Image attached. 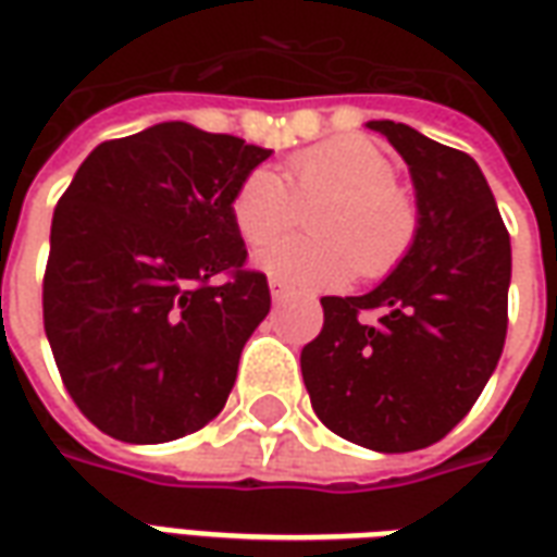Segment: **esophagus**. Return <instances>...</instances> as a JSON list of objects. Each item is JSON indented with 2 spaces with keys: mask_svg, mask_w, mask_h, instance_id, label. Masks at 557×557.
<instances>
[{
  "mask_svg": "<svg viewBox=\"0 0 557 557\" xmlns=\"http://www.w3.org/2000/svg\"><path fill=\"white\" fill-rule=\"evenodd\" d=\"M268 286H271V298H274V304L286 301V298H289V295H292L289 286H286V283H283V280H277V277L268 280Z\"/></svg>",
  "mask_w": 557,
  "mask_h": 557,
  "instance_id": "obj_1",
  "label": "esophagus"
}]
</instances>
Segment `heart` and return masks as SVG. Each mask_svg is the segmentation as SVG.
<instances>
[{
	"instance_id": "b5f03b06",
	"label": "heart",
	"mask_w": 557,
	"mask_h": 557,
	"mask_svg": "<svg viewBox=\"0 0 557 557\" xmlns=\"http://www.w3.org/2000/svg\"><path fill=\"white\" fill-rule=\"evenodd\" d=\"M277 172L259 166L235 187L232 223L247 247L274 242L292 226L298 202H315V235H295L271 244L256 265L271 277L301 289H334L358 271L382 280L397 271L418 242L420 214L397 184V163L367 137H334L292 154Z\"/></svg>"
}]
</instances>
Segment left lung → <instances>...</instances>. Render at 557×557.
I'll return each mask as SVG.
<instances>
[{
  "mask_svg": "<svg viewBox=\"0 0 557 557\" xmlns=\"http://www.w3.org/2000/svg\"><path fill=\"white\" fill-rule=\"evenodd\" d=\"M370 127L409 163L418 242L373 292L322 298L325 325L304 346L301 373L327 430L409 454L466 418L502 358L510 235L474 158L399 122Z\"/></svg>",
  "mask_w": 557,
  "mask_h": 557,
  "instance_id": "left-lung-1",
  "label": "left lung"
}]
</instances>
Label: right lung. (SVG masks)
Segmentation results:
<instances>
[{
  "instance_id": "add662e5",
  "label": "right lung",
  "mask_w": 557,
  "mask_h": 557,
  "mask_svg": "<svg viewBox=\"0 0 557 557\" xmlns=\"http://www.w3.org/2000/svg\"><path fill=\"white\" fill-rule=\"evenodd\" d=\"M268 154L163 122L101 143L67 184L50 230L44 331L71 399L107 435L172 442L226 406L244 343L271 310L230 202Z\"/></svg>"
}]
</instances>
